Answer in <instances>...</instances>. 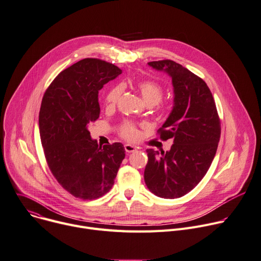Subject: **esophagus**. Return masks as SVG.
Instances as JSON below:
<instances>
[{
  "mask_svg": "<svg viewBox=\"0 0 261 261\" xmlns=\"http://www.w3.org/2000/svg\"><path fill=\"white\" fill-rule=\"evenodd\" d=\"M124 149H125L126 152H134V151L137 150V147L134 146V145H130V144H125Z\"/></svg>",
  "mask_w": 261,
  "mask_h": 261,
  "instance_id": "obj_1",
  "label": "esophagus"
}]
</instances>
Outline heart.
<instances>
[{
    "label": "heart",
    "instance_id": "obj_1",
    "mask_svg": "<svg viewBox=\"0 0 261 261\" xmlns=\"http://www.w3.org/2000/svg\"><path fill=\"white\" fill-rule=\"evenodd\" d=\"M138 89L147 106H154L161 101L163 97V89L158 83L152 80H143L138 84ZM122 88L118 86L109 91L106 96V103L109 106L115 105L121 95ZM121 135L127 140H136L139 137V130L133 122H125L121 128Z\"/></svg>",
    "mask_w": 261,
    "mask_h": 261
}]
</instances>
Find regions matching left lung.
Returning <instances> with one entry per match:
<instances>
[{"instance_id": "8db88e82", "label": "left lung", "mask_w": 261, "mask_h": 261, "mask_svg": "<svg viewBox=\"0 0 261 261\" xmlns=\"http://www.w3.org/2000/svg\"><path fill=\"white\" fill-rule=\"evenodd\" d=\"M151 68L172 79L173 108L160 138H173L170 150L147 149L144 170L147 188L156 196L181 197L207 173L220 138V121L210 89L202 78L173 61L150 62Z\"/></svg>"}]
</instances>
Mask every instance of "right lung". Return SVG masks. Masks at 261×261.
I'll return each mask as SVG.
<instances>
[{"label":"right lung","instance_id":"1","mask_svg":"<svg viewBox=\"0 0 261 261\" xmlns=\"http://www.w3.org/2000/svg\"><path fill=\"white\" fill-rule=\"evenodd\" d=\"M121 73L113 64L85 58L59 73L43 97L38 124L47 163L75 197L109 192L125 156L123 144L98 145L88 129L99 118V91Z\"/></svg>","mask_w":261,"mask_h":261}]
</instances>
